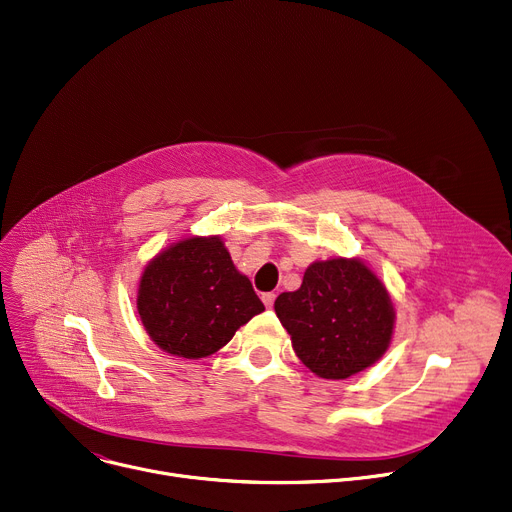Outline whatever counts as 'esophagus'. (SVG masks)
Here are the masks:
<instances>
[{"label": "esophagus", "mask_w": 512, "mask_h": 512, "mask_svg": "<svg viewBox=\"0 0 512 512\" xmlns=\"http://www.w3.org/2000/svg\"><path fill=\"white\" fill-rule=\"evenodd\" d=\"M261 300H263V304H265V306H274L276 294H274V292H265V294L261 296Z\"/></svg>", "instance_id": "1"}]
</instances>
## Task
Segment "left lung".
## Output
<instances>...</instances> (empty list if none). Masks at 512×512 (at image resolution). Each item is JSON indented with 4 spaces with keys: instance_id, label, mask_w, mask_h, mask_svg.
<instances>
[{
    "instance_id": "8db88e82",
    "label": "left lung",
    "mask_w": 512,
    "mask_h": 512,
    "mask_svg": "<svg viewBox=\"0 0 512 512\" xmlns=\"http://www.w3.org/2000/svg\"><path fill=\"white\" fill-rule=\"evenodd\" d=\"M274 309L302 364L333 381L381 360L395 329L385 284L356 257L311 263L300 288L282 292Z\"/></svg>"
}]
</instances>
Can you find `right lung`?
Wrapping results in <instances>:
<instances>
[{"mask_svg": "<svg viewBox=\"0 0 512 512\" xmlns=\"http://www.w3.org/2000/svg\"><path fill=\"white\" fill-rule=\"evenodd\" d=\"M265 306L238 271L220 236H189L148 261L138 313L152 342L199 360L224 348Z\"/></svg>", "mask_w": 512, "mask_h": 512, "instance_id": "obj_1", "label": "right lung"}]
</instances>
